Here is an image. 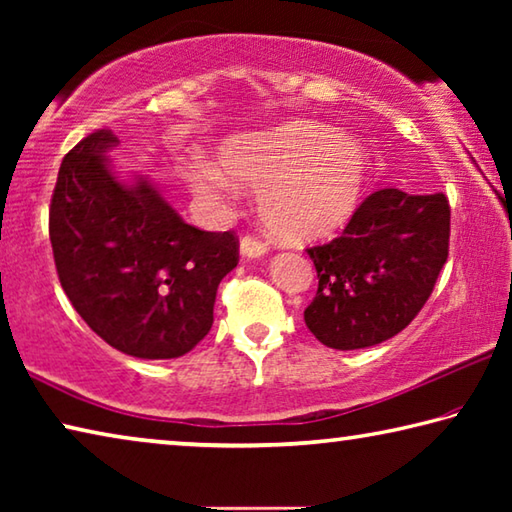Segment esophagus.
Returning <instances> with one entry per match:
<instances>
[{
    "label": "esophagus",
    "mask_w": 512,
    "mask_h": 512,
    "mask_svg": "<svg viewBox=\"0 0 512 512\" xmlns=\"http://www.w3.org/2000/svg\"><path fill=\"white\" fill-rule=\"evenodd\" d=\"M239 250H241V257H246V259H255V257H262V255H266V253H268V246L264 244L262 239L246 235L244 239H241Z\"/></svg>",
    "instance_id": "34e87169"
}]
</instances>
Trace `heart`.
Returning <instances> with one entry per match:
<instances>
[{
	"label": "heart",
	"mask_w": 512,
	"mask_h": 512,
	"mask_svg": "<svg viewBox=\"0 0 512 512\" xmlns=\"http://www.w3.org/2000/svg\"><path fill=\"white\" fill-rule=\"evenodd\" d=\"M219 162L183 164L192 192L221 205L235 178L257 185V212L277 239L302 244L343 230L366 201L372 164L366 149L316 121H289L223 140Z\"/></svg>",
	"instance_id": "1"
}]
</instances>
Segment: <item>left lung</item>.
<instances>
[{
  "label": "left lung",
  "mask_w": 512,
  "mask_h": 512,
  "mask_svg": "<svg viewBox=\"0 0 512 512\" xmlns=\"http://www.w3.org/2000/svg\"><path fill=\"white\" fill-rule=\"evenodd\" d=\"M449 253V201L443 192L370 194L343 235L307 248L318 291L305 309L316 339L361 350L393 339L418 316Z\"/></svg>",
  "instance_id": "8db88e82"
}]
</instances>
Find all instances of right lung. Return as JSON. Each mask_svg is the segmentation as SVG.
I'll return each mask as SVG.
<instances>
[{"instance_id":"right-lung-1","label":"right lung","mask_w":512,"mask_h":512,"mask_svg":"<svg viewBox=\"0 0 512 512\" xmlns=\"http://www.w3.org/2000/svg\"><path fill=\"white\" fill-rule=\"evenodd\" d=\"M115 144L110 131H97L60 164L49 207L60 287L115 350L183 357L210 332L239 239L185 223L146 178L121 180L108 158Z\"/></svg>"}]
</instances>
